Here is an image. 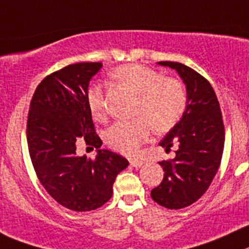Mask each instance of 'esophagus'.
Here are the masks:
<instances>
[{
    "instance_id": "esophagus-1",
    "label": "esophagus",
    "mask_w": 249,
    "mask_h": 249,
    "mask_svg": "<svg viewBox=\"0 0 249 249\" xmlns=\"http://www.w3.org/2000/svg\"><path fill=\"white\" fill-rule=\"evenodd\" d=\"M130 164H131L132 167H135V168H140L143 164V162L140 161V160H130Z\"/></svg>"
}]
</instances>
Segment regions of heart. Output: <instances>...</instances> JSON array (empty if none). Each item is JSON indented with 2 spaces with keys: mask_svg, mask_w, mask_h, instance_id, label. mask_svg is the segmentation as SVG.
<instances>
[{
  "mask_svg": "<svg viewBox=\"0 0 249 249\" xmlns=\"http://www.w3.org/2000/svg\"><path fill=\"white\" fill-rule=\"evenodd\" d=\"M110 75L138 94L135 115L141 118L115 123L107 130L104 138L114 151L134 156L147 140L151 126L155 131L164 132L179 122L187 106V93L180 81L163 77L156 70L140 64L122 65ZM86 101L94 119H106L104 90L101 85L88 88Z\"/></svg>",
  "mask_w": 249,
  "mask_h": 249,
  "instance_id": "heart-1",
  "label": "heart"
}]
</instances>
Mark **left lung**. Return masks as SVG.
<instances>
[{
    "instance_id": "obj_1",
    "label": "left lung",
    "mask_w": 249,
    "mask_h": 249,
    "mask_svg": "<svg viewBox=\"0 0 249 249\" xmlns=\"http://www.w3.org/2000/svg\"><path fill=\"white\" fill-rule=\"evenodd\" d=\"M157 64L176 70L187 89L182 118L160 142L166 151L177 146L176 157L160 162L163 179L151 190L157 204L177 210L192 205L210 187L221 163L225 129L219 101L208 80L179 62Z\"/></svg>"
}]
</instances>
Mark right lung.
<instances>
[{
    "label": "right lung",
    "mask_w": 249,
    "mask_h": 249,
    "mask_svg": "<svg viewBox=\"0 0 249 249\" xmlns=\"http://www.w3.org/2000/svg\"><path fill=\"white\" fill-rule=\"evenodd\" d=\"M102 66L78 62L46 76L28 114V148L36 176L51 198L73 211L104 205L117 176L129 166L118 153L101 150L86 101L90 80ZM82 140L97 148L94 160L77 156L75 143Z\"/></svg>",
    "instance_id": "obj_1"
}]
</instances>
